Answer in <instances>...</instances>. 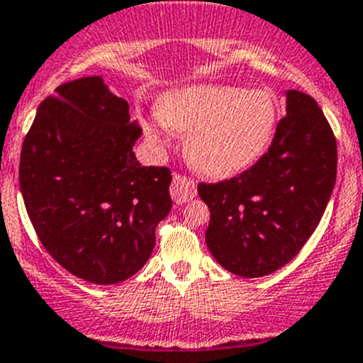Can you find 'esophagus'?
Listing matches in <instances>:
<instances>
[{
    "mask_svg": "<svg viewBox=\"0 0 363 363\" xmlns=\"http://www.w3.org/2000/svg\"><path fill=\"white\" fill-rule=\"evenodd\" d=\"M196 184L194 179L187 178V176H182V174H174L171 182V196H172V201L176 205H184L187 203L189 199H192L196 196Z\"/></svg>",
    "mask_w": 363,
    "mask_h": 363,
    "instance_id": "34e87169",
    "label": "esophagus"
}]
</instances>
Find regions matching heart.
<instances>
[{
    "label": "heart",
    "instance_id": "obj_1",
    "mask_svg": "<svg viewBox=\"0 0 363 363\" xmlns=\"http://www.w3.org/2000/svg\"><path fill=\"white\" fill-rule=\"evenodd\" d=\"M278 103L267 91L228 85H191L162 98L160 113L143 119L144 135L162 147L172 132L187 135L189 164L208 178L246 171L271 144Z\"/></svg>",
    "mask_w": 363,
    "mask_h": 363
}]
</instances>
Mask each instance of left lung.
<instances>
[{
	"instance_id": "obj_1",
	"label": "left lung",
	"mask_w": 363,
	"mask_h": 363,
	"mask_svg": "<svg viewBox=\"0 0 363 363\" xmlns=\"http://www.w3.org/2000/svg\"><path fill=\"white\" fill-rule=\"evenodd\" d=\"M287 116L267 153L219 184H199L210 208L205 239L226 271L260 278L278 271L310 239L335 187L337 140L315 99L287 91Z\"/></svg>"
}]
</instances>
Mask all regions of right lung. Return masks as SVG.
I'll return each instance as SVG.
<instances>
[{"label": "right lung", "mask_w": 363, "mask_h": 363, "mask_svg": "<svg viewBox=\"0 0 363 363\" xmlns=\"http://www.w3.org/2000/svg\"><path fill=\"white\" fill-rule=\"evenodd\" d=\"M130 106L101 76L57 87L21 150L24 206L48 253L71 274L112 285L150 260L155 228L171 212V171L143 167Z\"/></svg>", "instance_id": "1"}]
</instances>
